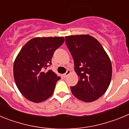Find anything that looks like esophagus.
<instances>
[{"label": "esophagus", "mask_w": 129, "mask_h": 129, "mask_svg": "<svg viewBox=\"0 0 129 129\" xmlns=\"http://www.w3.org/2000/svg\"><path fill=\"white\" fill-rule=\"evenodd\" d=\"M70 73H71V72H70V70H67V72L65 73V74H64V77H67V76H68V75L70 74Z\"/></svg>", "instance_id": "34e87169"}]
</instances>
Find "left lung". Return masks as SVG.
I'll list each match as a JSON object with an SVG mask.
<instances>
[{"mask_svg":"<svg viewBox=\"0 0 129 129\" xmlns=\"http://www.w3.org/2000/svg\"><path fill=\"white\" fill-rule=\"evenodd\" d=\"M68 50L74 61L79 77L77 85L71 86L76 98L92 102L105 94L112 77V64L100 42L88 35L65 37Z\"/></svg>","mask_w":129,"mask_h":129,"instance_id":"left-lung-1","label":"left lung"}]
</instances>
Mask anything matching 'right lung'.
I'll list each match as a JSON object with an SVG mask.
<instances>
[{
	"instance_id": "right-lung-1",
	"label": "right lung",
	"mask_w": 129,
	"mask_h": 129,
	"mask_svg": "<svg viewBox=\"0 0 129 129\" xmlns=\"http://www.w3.org/2000/svg\"><path fill=\"white\" fill-rule=\"evenodd\" d=\"M63 37H35L25 44L13 64V76L20 92L28 100L40 103L53 94L58 77L46 68Z\"/></svg>"
}]
</instances>
